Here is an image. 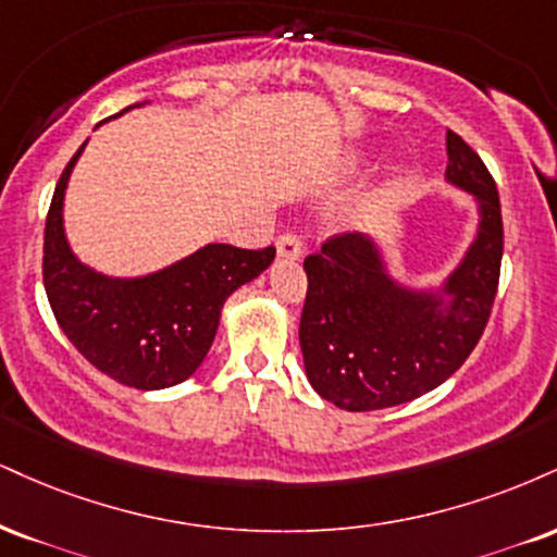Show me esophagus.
Segmentation results:
<instances>
[{"instance_id": "esophagus-1", "label": "esophagus", "mask_w": 557, "mask_h": 557, "mask_svg": "<svg viewBox=\"0 0 557 557\" xmlns=\"http://www.w3.org/2000/svg\"><path fill=\"white\" fill-rule=\"evenodd\" d=\"M277 257L280 259H300V238L293 236V233H285V236L277 238Z\"/></svg>"}]
</instances>
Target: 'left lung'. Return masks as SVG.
<instances>
[{
  "label": "left lung",
  "mask_w": 557,
  "mask_h": 557,
  "mask_svg": "<svg viewBox=\"0 0 557 557\" xmlns=\"http://www.w3.org/2000/svg\"><path fill=\"white\" fill-rule=\"evenodd\" d=\"M446 184L470 194L478 214L470 246L446 277L407 283L371 233L334 238L306 259L304 368L319 397L339 410L423 397L459 371L485 332L504 257L498 189L459 134L446 132Z\"/></svg>",
  "instance_id": "left-lung-1"
}]
</instances>
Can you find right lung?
<instances>
[{"label": "right lung", "mask_w": 557, "mask_h": 557, "mask_svg": "<svg viewBox=\"0 0 557 557\" xmlns=\"http://www.w3.org/2000/svg\"><path fill=\"white\" fill-rule=\"evenodd\" d=\"M143 106L150 100L126 106L113 119ZM87 143L90 137L59 178L46 218L44 285L51 311L66 339L100 373L139 392L176 386L210 352L225 300L272 264L274 249L205 244L134 277L98 272L72 251L64 225L66 186Z\"/></svg>", "instance_id": "add662e5"}]
</instances>
